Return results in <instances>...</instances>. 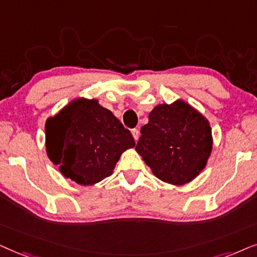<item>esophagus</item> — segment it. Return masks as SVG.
Masks as SVG:
<instances>
[{"mask_svg":"<svg viewBox=\"0 0 257 257\" xmlns=\"http://www.w3.org/2000/svg\"><path fill=\"white\" fill-rule=\"evenodd\" d=\"M132 134H133V136H134L135 141H138L139 138H140V132L138 131V129H134V131L132 132Z\"/></svg>","mask_w":257,"mask_h":257,"instance_id":"obj_1","label":"esophagus"}]
</instances>
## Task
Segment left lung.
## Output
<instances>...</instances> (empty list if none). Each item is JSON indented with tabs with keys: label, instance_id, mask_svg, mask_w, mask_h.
Segmentation results:
<instances>
[{
	"label": "left lung",
	"instance_id": "left-lung-1",
	"mask_svg": "<svg viewBox=\"0 0 257 257\" xmlns=\"http://www.w3.org/2000/svg\"><path fill=\"white\" fill-rule=\"evenodd\" d=\"M211 149L209 121L181 98L154 107L136 146L154 175L173 186L191 182L204 169Z\"/></svg>",
	"mask_w": 257,
	"mask_h": 257
}]
</instances>
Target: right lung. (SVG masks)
Masks as SVG:
<instances>
[{
    "mask_svg": "<svg viewBox=\"0 0 257 257\" xmlns=\"http://www.w3.org/2000/svg\"><path fill=\"white\" fill-rule=\"evenodd\" d=\"M134 147L131 132L95 98H75L46 122L48 157L81 186L110 176L122 153Z\"/></svg>",
    "mask_w": 257,
    "mask_h": 257,
    "instance_id": "1",
    "label": "right lung"
}]
</instances>
